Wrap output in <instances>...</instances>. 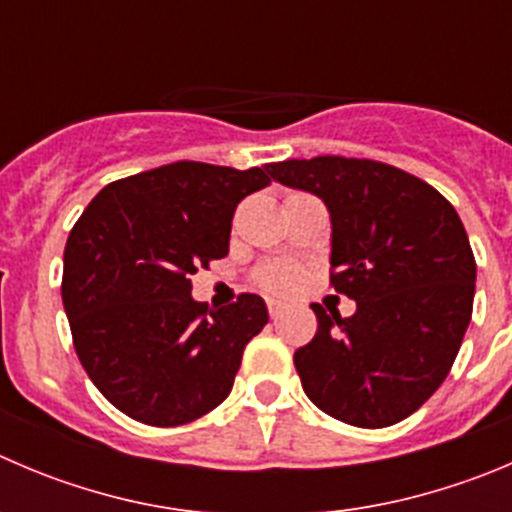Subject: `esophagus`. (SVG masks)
I'll use <instances>...</instances> for the list:
<instances>
[{"label":"esophagus","mask_w":512,"mask_h":512,"mask_svg":"<svg viewBox=\"0 0 512 512\" xmlns=\"http://www.w3.org/2000/svg\"><path fill=\"white\" fill-rule=\"evenodd\" d=\"M266 309H269V316H271V319H276V316L281 314V304H279V301H274V299L266 301Z\"/></svg>","instance_id":"obj_1"}]
</instances>
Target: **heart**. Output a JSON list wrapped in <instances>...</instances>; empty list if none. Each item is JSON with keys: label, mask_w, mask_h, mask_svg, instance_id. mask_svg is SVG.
I'll use <instances>...</instances> for the list:
<instances>
[{"label": "heart", "mask_w": 512, "mask_h": 512, "mask_svg": "<svg viewBox=\"0 0 512 512\" xmlns=\"http://www.w3.org/2000/svg\"><path fill=\"white\" fill-rule=\"evenodd\" d=\"M306 271L294 261H271L256 271V286L271 296H291L301 289Z\"/></svg>", "instance_id": "obj_1"}]
</instances>
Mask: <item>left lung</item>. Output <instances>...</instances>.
<instances>
[{
    "label": "left lung",
    "mask_w": 512,
    "mask_h": 512,
    "mask_svg": "<svg viewBox=\"0 0 512 512\" xmlns=\"http://www.w3.org/2000/svg\"><path fill=\"white\" fill-rule=\"evenodd\" d=\"M269 173L324 198L329 284L357 301L347 319L311 304L319 326L294 354L306 397L347 425H397L445 382L470 324L478 266L460 216L430 183L379 160L319 155Z\"/></svg>",
    "instance_id": "8db88e82"
}]
</instances>
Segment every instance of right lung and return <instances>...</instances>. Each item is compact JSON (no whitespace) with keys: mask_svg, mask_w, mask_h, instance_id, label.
<instances>
[{"mask_svg":"<svg viewBox=\"0 0 512 512\" xmlns=\"http://www.w3.org/2000/svg\"><path fill=\"white\" fill-rule=\"evenodd\" d=\"M271 183L266 168L178 160L102 188L72 226L62 304L102 397L133 420L178 427L228 397L246 344L269 321L238 294L211 311L191 276L228 253L233 211Z\"/></svg>","mask_w":512,"mask_h":512,"instance_id":"obj_1","label":"right lung"}]
</instances>
